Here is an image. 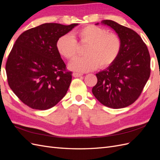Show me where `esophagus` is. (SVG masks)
<instances>
[{
  "label": "esophagus",
  "mask_w": 160,
  "mask_h": 160,
  "mask_svg": "<svg viewBox=\"0 0 160 160\" xmlns=\"http://www.w3.org/2000/svg\"><path fill=\"white\" fill-rule=\"evenodd\" d=\"M82 75H83V74L78 73V72H73V73H72V76H73L74 77H80Z\"/></svg>",
  "instance_id": "1"
}]
</instances>
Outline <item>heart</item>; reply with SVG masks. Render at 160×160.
<instances>
[{
    "mask_svg": "<svg viewBox=\"0 0 160 160\" xmlns=\"http://www.w3.org/2000/svg\"><path fill=\"white\" fill-rule=\"evenodd\" d=\"M75 36L80 42L88 44L84 54L77 57L69 65V69L77 72H89L99 66L106 68L117 59L122 48L119 37L114 33H108L103 28L95 25H88L77 31ZM56 48L60 55L72 59L77 54V42L69 35L60 37L56 42Z\"/></svg>",
    "mask_w": 160,
    "mask_h": 160,
    "instance_id": "heart-1",
    "label": "heart"
}]
</instances>
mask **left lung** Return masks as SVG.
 I'll list each match as a JSON object with an SVG mask.
<instances>
[{
	"label": "left lung",
	"instance_id": "obj_1",
	"mask_svg": "<svg viewBox=\"0 0 160 160\" xmlns=\"http://www.w3.org/2000/svg\"><path fill=\"white\" fill-rule=\"evenodd\" d=\"M101 23L118 34L122 48L113 63L96 74L98 83L92 93L105 106L123 108L141 95L150 75V55L142 38L133 30L111 20Z\"/></svg>",
	"mask_w": 160,
	"mask_h": 160
}]
</instances>
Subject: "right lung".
Returning <instances> with one entry per match:
<instances>
[{"instance_id": "right-lung-1", "label": "right lung", "mask_w": 160, "mask_h": 160, "mask_svg": "<svg viewBox=\"0 0 160 160\" xmlns=\"http://www.w3.org/2000/svg\"><path fill=\"white\" fill-rule=\"evenodd\" d=\"M77 25L45 23L23 32L15 41L6 63L8 83L29 108L50 109L66 95L72 72L66 70L56 42Z\"/></svg>"}]
</instances>
